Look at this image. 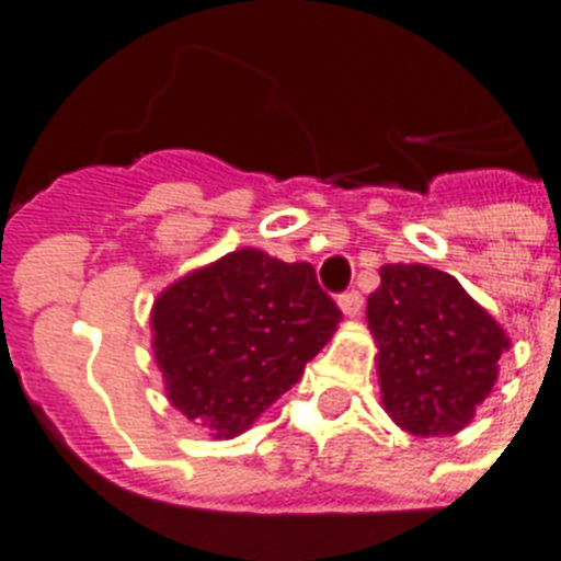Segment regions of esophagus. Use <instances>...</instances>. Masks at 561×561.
Returning a JSON list of instances; mask_svg holds the SVG:
<instances>
[{
    "label": "esophagus",
    "instance_id": "1",
    "mask_svg": "<svg viewBox=\"0 0 561 561\" xmlns=\"http://www.w3.org/2000/svg\"><path fill=\"white\" fill-rule=\"evenodd\" d=\"M336 304H340V311L345 317H359L362 314V295H359V291H345V295L336 297Z\"/></svg>",
    "mask_w": 561,
    "mask_h": 561
}]
</instances>
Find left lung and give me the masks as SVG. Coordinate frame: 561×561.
Returning a JSON list of instances; mask_svg holds the SVG:
<instances>
[{
	"label": "left lung",
	"mask_w": 561,
	"mask_h": 561,
	"mask_svg": "<svg viewBox=\"0 0 561 561\" xmlns=\"http://www.w3.org/2000/svg\"><path fill=\"white\" fill-rule=\"evenodd\" d=\"M368 297L381 408L410 435H453L492 393L508 336L447 272L388 264Z\"/></svg>",
	"instance_id": "left-lung-1"
}]
</instances>
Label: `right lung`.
<instances>
[{
  "mask_svg": "<svg viewBox=\"0 0 561 561\" xmlns=\"http://www.w3.org/2000/svg\"><path fill=\"white\" fill-rule=\"evenodd\" d=\"M340 320L314 266L244 247L153 300V356L173 408L213 438H236L304 376Z\"/></svg>",
  "mask_w": 561,
  "mask_h": 561,
  "instance_id": "right-lung-1",
  "label": "right lung"
}]
</instances>
